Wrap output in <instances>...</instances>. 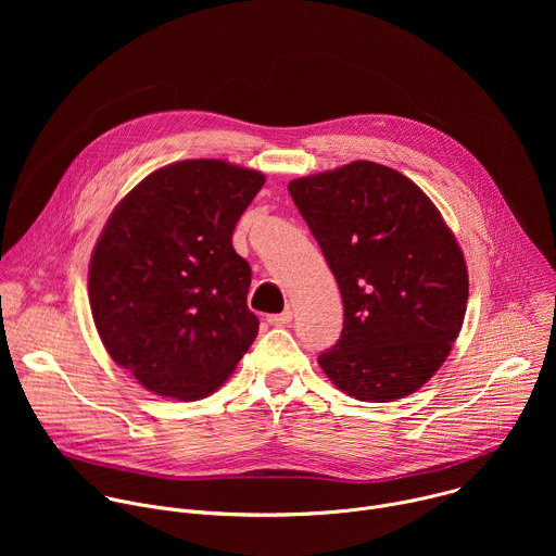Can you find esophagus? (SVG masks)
Segmentation results:
<instances>
[{
  "label": "esophagus",
  "instance_id": "obj_1",
  "mask_svg": "<svg viewBox=\"0 0 556 556\" xmlns=\"http://www.w3.org/2000/svg\"><path fill=\"white\" fill-rule=\"evenodd\" d=\"M266 321H268L270 326H288V324L292 321V309L288 307V309H283V312H279V314H270Z\"/></svg>",
  "mask_w": 556,
  "mask_h": 556
}]
</instances>
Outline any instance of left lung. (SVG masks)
Returning <instances> with one entry per match:
<instances>
[{"instance_id":"8db88e82","label":"left lung","mask_w":556,"mask_h":556,"mask_svg":"<svg viewBox=\"0 0 556 556\" xmlns=\"http://www.w3.org/2000/svg\"><path fill=\"white\" fill-rule=\"evenodd\" d=\"M288 191L343 296V332L321 369L363 403L418 391L466 314L468 270L453 230L416 182L369 161L296 178Z\"/></svg>"}]
</instances>
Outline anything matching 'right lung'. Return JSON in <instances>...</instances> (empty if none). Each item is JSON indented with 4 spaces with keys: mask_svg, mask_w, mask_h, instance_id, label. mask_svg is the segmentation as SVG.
<instances>
[{
    "mask_svg": "<svg viewBox=\"0 0 556 556\" xmlns=\"http://www.w3.org/2000/svg\"><path fill=\"white\" fill-rule=\"evenodd\" d=\"M264 182L226 161H180L140 180L105 222L90 307L112 361L147 391L200 401L253 345L251 266L230 237Z\"/></svg>",
    "mask_w": 556,
    "mask_h": 556,
    "instance_id": "1",
    "label": "right lung"
}]
</instances>
